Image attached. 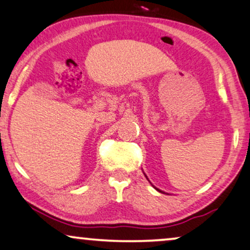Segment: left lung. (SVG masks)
Wrapping results in <instances>:
<instances>
[{"instance_id": "left-lung-1", "label": "left lung", "mask_w": 250, "mask_h": 250, "mask_svg": "<svg viewBox=\"0 0 250 250\" xmlns=\"http://www.w3.org/2000/svg\"><path fill=\"white\" fill-rule=\"evenodd\" d=\"M156 189H157V188H156ZM157 190H158V189H157ZM159 191H160V190H159Z\"/></svg>"}]
</instances>
